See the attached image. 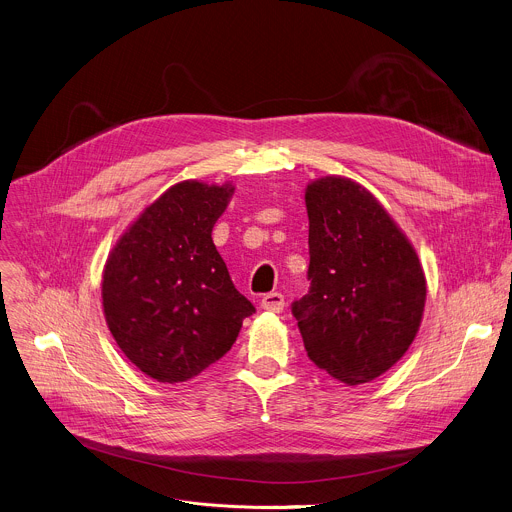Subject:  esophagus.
I'll use <instances>...</instances> for the list:
<instances>
[{"label":"esophagus","instance_id":"esophagus-1","mask_svg":"<svg viewBox=\"0 0 512 512\" xmlns=\"http://www.w3.org/2000/svg\"><path fill=\"white\" fill-rule=\"evenodd\" d=\"M283 306H285V300H283L279 291H271V294H265L263 300H261V308L267 310V312L279 314L283 310Z\"/></svg>","mask_w":512,"mask_h":512}]
</instances>
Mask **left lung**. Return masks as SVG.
<instances>
[{
    "label": "left lung",
    "instance_id": "obj_1",
    "mask_svg": "<svg viewBox=\"0 0 512 512\" xmlns=\"http://www.w3.org/2000/svg\"><path fill=\"white\" fill-rule=\"evenodd\" d=\"M306 208L310 289L291 304V314L318 369L346 385L371 383L419 330V257L379 200L348 178L312 182Z\"/></svg>",
    "mask_w": 512,
    "mask_h": 512
}]
</instances>
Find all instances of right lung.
Instances as JSON below:
<instances>
[{"label":"right lung","instance_id":"1","mask_svg":"<svg viewBox=\"0 0 512 512\" xmlns=\"http://www.w3.org/2000/svg\"><path fill=\"white\" fill-rule=\"evenodd\" d=\"M233 192L196 180L168 188L107 259V326L135 367L160 383H184L223 358L255 312L210 237Z\"/></svg>","mask_w":512,"mask_h":512}]
</instances>
